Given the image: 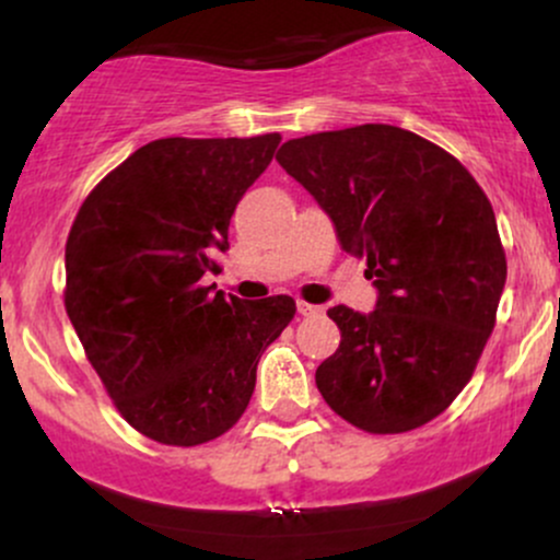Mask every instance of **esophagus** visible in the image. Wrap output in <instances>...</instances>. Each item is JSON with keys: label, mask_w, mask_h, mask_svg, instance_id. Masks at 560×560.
Listing matches in <instances>:
<instances>
[{"label": "esophagus", "mask_w": 560, "mask_h": 560, "mask_svg": "<svg viewBox=\"0 0 560 560\" xmlns=\"http://www.w3.org/2000/svg\"><path fill=\"white\" fill-rule=\"evenodd\" d=\"M298 313L305 318H313V316H320V313H324V307L311 305V302H298Z\"/></svg>", "instance_id": "1"}]
</instances>
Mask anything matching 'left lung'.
<instances>
[{"label":"left lung","mask_w":560,"mask_h":560,"mask_svg":"<svg viewBox=\"0 0 560 560\" xmlns=\"http://www.w3.org/2000/svg\"><path fill=\"white\" fill-rule=\"evenodd\" d=\"M279 165L365 258L376 307L337 305L316 371L334 413L374 434L423 427L458 397L494 329L505 253L492 205L453 155L387 124L289 139Z\"/></svg>","instance_id":"1"}]
</instances>
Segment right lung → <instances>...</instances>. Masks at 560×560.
Listing matches in <instances>:
<instances>
[{
    "instance_id": "obj_1",
    "label": "right lung",
    "mask_w": 560,
    "mask_h": 560,
    "mask_svg": "<svg viewBox=\"0 0 560 560\" xmlns=\"http://www.w3.org/2000/svg\"><path fill=\"white\" fill-rule=\"evenodd\" d=\"M279 141H150L96 184L68 234L70 324L120 416L163 445L229 432L260 355L298 311L287 294L244 302L202 287Z\"/></svg>"
}]
</instances>
